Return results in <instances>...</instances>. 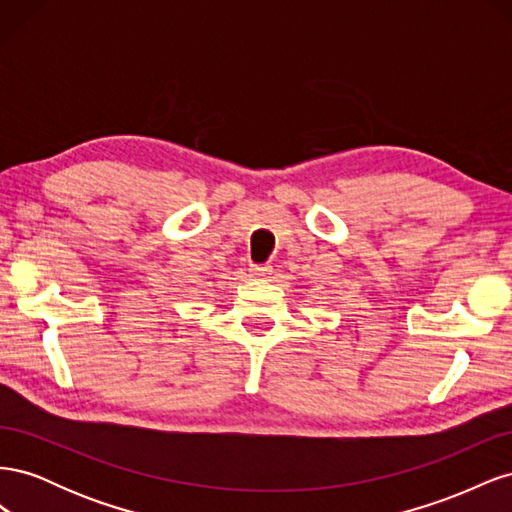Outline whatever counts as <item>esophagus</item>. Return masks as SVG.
<instances>
[{"label": "esophagus", "mask_w": 512, "mask_h": 512, "mask_svg": "<svg viewBox=\"0 0 512 512\" xmlns=\"http://www.w3.org/2000/svg\"><path fill=\"white\" fill-rule=\"evenodd\" d=\"M273 271L271 265H252V275L256 277V280H265V277H269Z\"/></svg>", "instance_id": "34e87169"}]
</instances>
